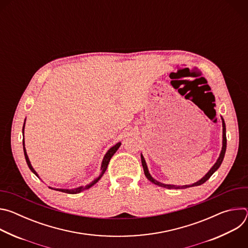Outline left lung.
<instances>
[{"label":"left lung","mask_w":248,"mask_h":248,"mask_svg":"<svg viewBox=\"0 0 248 248\" xmlns=\"http://www.w3.org/2000/svg\"><path fill=\"white\" fill-rule=\"evenodd\" d=\"M222 123H223V146H222V151L220 153V156L217 160V162L214 164V166L212 167L210 169V170L203 176V178L201 180H199L198 182L192 184V185H188V186H172V185H165V184H162L158 181H156L155 179L152 178V175L150 174L149 170H148V168H147V165H146V162H145V159L143 157V155L141 154V163H142V167H143V170H144V173L146 175V178L151 182L153 183L154 185L156 186H159L161 187H165V188H169V189H182V188H187V187H192V186H201L203 185L206 181H208L210 179V176L213 174L221 166L223 160H224V157H225V153H226V149H227V136H226V124H225V121L224 119L222 118Z\"/></svg>","instance_id":"left-lung-1"}]
</instances>
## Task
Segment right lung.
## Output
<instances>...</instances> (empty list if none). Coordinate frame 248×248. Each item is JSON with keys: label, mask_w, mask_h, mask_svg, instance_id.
<instances>
[{"label": "right lung", "mask_w": 248, "mask_h": 248, "mask_svg": "<svg viewBox=\"0 0 248 248\" xmlns=\"http://www.w3.org/2000/svg\"><path fill=\"white\" fill-rule=\"evenodd\" d=\"M24 124H25V121H24L23 127H22V133H24ZM22 142H23V152H24V157H25L26 163H27V165H28V167H29L30 170H31L35 175H37L38 178H39L38 173H37L36 171H35V170H34V169H33V167L31 166L30 161H29V159H28V156H27V153H26V149H25V147H24V135H23V140H22ZM121 144H122L121 142L117 143V144H116V145H114L112 148H110V149L108 150V152H107V153H106V155L104 156V159H103V161H102V165H101V173H100V175L98 176L97 179H95L92 183H90L89 185H87V186H78V187L74 188V189H62V188H52V187H50V188H52V189H54V190H58V191H62V192H65V193H68V194H77V193H79V192H81V191H83V190H86V189L90 188L92 186H94L96 183H98V181L102 178L103 174H104V173H105V171H106V170H107V168H108V165H109V162H110L111 158H112V157H113V155L117 152V150L119 149V147L121 146Z\"/></svg>", "instance_id": "add662e5"}]
</instances>
